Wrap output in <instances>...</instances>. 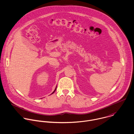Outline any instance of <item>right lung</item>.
I'll return each mask as SVG.
<instances>
[{
  "label": "right lung",
  "mask_w": 134,
  "mask_h": 134,
  "mask_svg": "<svg viewBox=\"0 0 134 134\" xmlns=\"http://www.w3.org/2000/svg\"><path fill=\"white\" fill-rule=\"evenodd\" d=\"M56 88H57V87H56ZM56 89H55V91H54V92H53V93H52V94H53V93H54V92H55V91H56Z\"/></svg>",
  "instance_id": "right-lung-1"
}]
</instances>
